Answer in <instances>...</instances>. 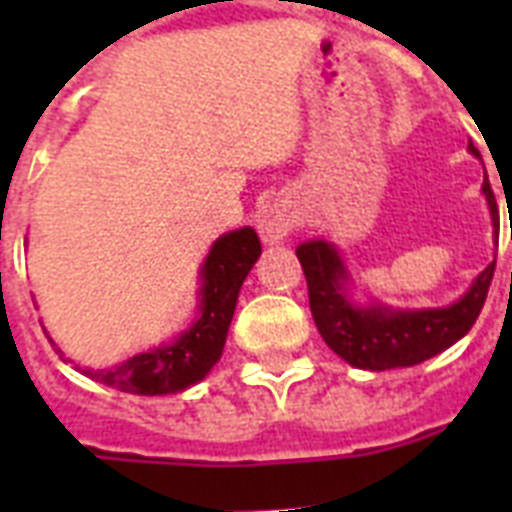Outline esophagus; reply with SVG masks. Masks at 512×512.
Here are the masks:
<instances>
[{"label": "esophagus", "mask_w": 512, "mask_h": 512, "mask_svg": "<svg viewBox=\"0 0 512 512\" xmlns=\"http://www.w3.org/2000/svg\"><path fill=\"white\" fill-rule=\"evenodd\" d=\"M257 228H260L263 241H268V244H279V241L287 239L289 231H292V217H289L287 212H281V209H271V212H265V215L260 217Z\"/></svg>", "instance_id": "1"}]
</instances>
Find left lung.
<instances>
[{
	"label": "left lung",
	"mask_w": 512,
	"mask_h": 512,
	"mask_svg": "<svg viewBox=\"0 0 512 512\" xmlns=\"http://www.w3.org/2000/svg\"><path fill=\"white\" fill-rule=\"evenodd\" d=\"M478 156V148L470 146ZM484 193L492 209L494 228L500 209L489 180ZM297 260L308 281L311 313L321 337L337 356L358 369L385 372L396 366H414L465 337L484 308L494 279V263L486 265L473 287L446 308L428 311H388V308H358L348 300V271L340 255L327 241H305L297 247Z\"/></svg>",
	"instance_id": "8db88e82"
}]
</instances>
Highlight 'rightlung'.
<instances>
[{"mask_svg": "<svg viewBox=\"0 0 512 512\" xmlns=\"http://www.w3.org/2000/svg\"><path fill=\"white\" fill-rule=\"evenodd\" d=\"M260 239L252 228L225 233L209 249L201 268V316L172 345L138 353L108 372L84 369L87 377L138 396H167L191 388L223 356L239 289L260 257Z\"/></svg>", "mask_w": 512, "mask_h": 512, "instance_id": "add662e5", "label": "right lung"}]
</instances>
